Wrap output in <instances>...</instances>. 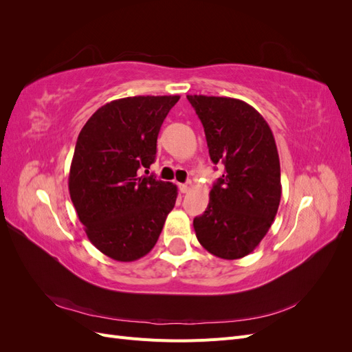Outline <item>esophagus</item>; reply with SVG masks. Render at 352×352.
<instances>
[{"label": "esophagus", "mask_w": 352, "mask_h": 352, "mask_svg": "<svg viewBox=\"0 0 352 352\" xmlns=\"http://www.w3.org/2000/svg\"><path fill=\"white\" fill-rule=\"evenodd\" d=\"M190 188H192V182H190V180H188V182H185V184H180L179 185V189H180V192H182V194L189 192Z\"/></svg>", "instance_id": "34e87169"}]
</instances>
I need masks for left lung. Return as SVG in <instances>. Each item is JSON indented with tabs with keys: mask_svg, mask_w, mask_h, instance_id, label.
<instances>
[{
	"mask_svg": "<svg viewBox=\"0 0 352 352\" xmlns=\"http://www.w3.org/2000/svg\"><path fill=\"white\" fill-rule=\"evenodd\" d=\"M204 126L211 162L225 172L210 190L195 235L210 254L238 260L251 254L269 232L279 208L282 185L278 148L270 126L236 98L186 95Z\"/></svg>",
	"mask_w": 352,
	"mask_h": 352,
	"instance_id": "left-lung-1",
	"label": "left lung"
}]
</instances>
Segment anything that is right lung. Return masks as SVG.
I'll list each match as a JSON object with an SVG mask.
<instances>
[{
  "label": "right lung",
  "mask_w": 352,
  "mask_h": 352,
  "mask_svg": "<svg viewBox=\"0 0 352 352\" xmlns=\"http://www.w3.org/2000/svg\"><path fill=\"white\" fill-rule=\"evenodd\" d=\"M179 98L114 100L95 111L78 136L70 198L88 239L116 261L150 252L175 207L176 185L140 176V170L154 163L160 127Z\"/></svg>",
  "instance_id": "add662e5"
}]
</instances>
